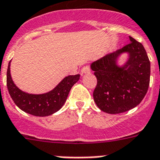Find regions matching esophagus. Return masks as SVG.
Masks as SVG:
<instances>
[{
    "instance_id": "esophagus-1",
    "label": "esophagus",
    "mask_w": 160,
    "mask_h": 160,
    "mask_svg": "<svg viewBox=\"0 0 160 160\" xmlns=\"http://www.w3.org/2000/svg\"><path fill=\"white\" fill-rule=\"evenodd\" d=\"M90 72V68L88 66H84L83 68L81 69L82 74H86V73H89Z\"/></svg>"
}]
</instances>
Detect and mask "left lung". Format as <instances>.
I'll return each instance as SVG.
<instances>
[{
    "instance_id": "1",
    "label": "left lung",
    "mask_w": 160,
    "mask_h": 160,
    "mask_svg": "<svg viewBox=\"0 0 160 160\" xmlns=\"http://www.w3.org/2000/svg\"><path fill=\"white\" fill-rule=\"evenodd\" d=\"M130 43L107 54L90 65L97 79L93 98L97 107L105 113H124L139 105L150 84L151 63L141 42L129 36ZM127 53L123 65L120 57Z\"/></svg>"
}]
</instances>
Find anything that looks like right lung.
Listing matches in <instances>:
<instances>
[{
  "instance_id": "right-lung-1",
  "label": "right lung",
  "mask_w": 160,
  "mask_h": 160,
  "mask_svg": "<svg viewBox=\"0 0 160 160\" xmlns=\"http://www.w3.org/2000/svg\"><path fill=\"white\" fill-rule=\"evenodd\" d=\"M9 61L7 69V88L15 105L26 113L37 117L50 116L63 107L72 86L80 79V75L66 76L51 91L42 94L23 92L14 84L10 74Z\"/></svg>"
}]
</instances>
